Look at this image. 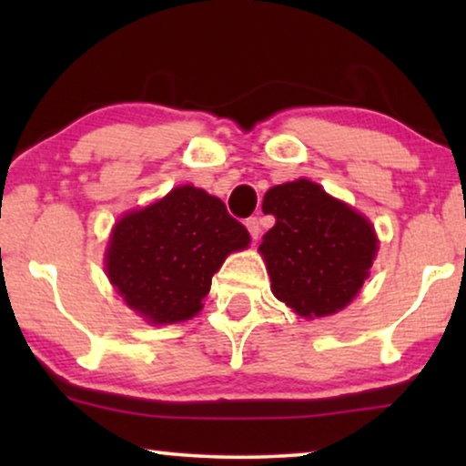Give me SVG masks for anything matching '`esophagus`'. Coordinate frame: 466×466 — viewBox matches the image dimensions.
Listing matches in <instances>:
<instances>
[{
	"label": "esophagus",
	"mask_w": 466,
	"mask_h": 466,
	"mask_svg": "<svg viewBox=\"0 0 466 466\" xmlns=\"http://www.w3.org/2000/svg\"><path fill=\"white\" fill-rule=\"evenodd\" d=\"M246 227H248V231H250L252 239H258V235H260V220L257 218V216H250V218L246 220Z\"/></svg>",
	"instance_id": "esophagus-1"
}]
</instances>
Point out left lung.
Instances as JSON below:
<instances>
[{
  "label": "left lung",
  "mask_w": 466,
  "mask_h": 466,
  "mask_svg": "<svg viewBox=\"0 0 466 466\" xmlns=\"http://www.w3.org/2000/svg\"><path fill=\"white\" fill-rule=\"evenodd\" d=\"M263 212L276 216L258 248L273 295L305 318L346 308L367 279L378 250L365 216L309 180L267 190Z\"/></svg>",
  "instance_id": "8db88e82"
}]
</instances>
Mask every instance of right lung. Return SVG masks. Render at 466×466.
<instances>
[{
  "mask_svg": "<svg viewBox=\"0 0 466 466\" xmlns=\"http://www.w3.org/2000/svg\"><path fill=\"white\" fill-rule=\"evenodd\" d=\"M250 233L206 190L177 187L165 199L123 216L106 254L107 278L131 309L152 324L193 318L227 254Z\"/></svg>",
  "mask_w": 466,
  "mask_h": 466,
  "instance_id": "add662e5",
  "label": "right lung"
}]
</instances>
